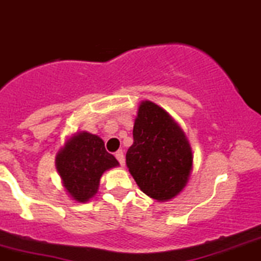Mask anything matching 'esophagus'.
Instances as JSON below:
<instances>
[{
	"label": "esophagus",
	"instance_id": "obj_1",
	"mask_svg": "<svg viewBox=\"0 0 261 261\" xmlns=\"http://www.w3.org/2000/svg\"><path fill=\"white\" fill-rule=\"evenodd\" d=\"M116 158L121 166H123V165H125V154H123L122 150H118V152H116Z\"/></svg>",
	"mask_w": 261,
	"mask_h": 261
}]
</instances>
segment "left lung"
<instances>
[{
	"label": "left lung",
	"mask_w": 261,
	"mask_h": 261,
	"mask_svg": "<svg viewBox=\"0 0 261 261\" xmlns=\"http://www.w3.org/2000/svg\"><path fill=\"white\" fill-rule=\"evenodd\" d=\"M133 136L126 164L139 188L158 201L174 198L186 187L193 162L182 130L161 107L143 101Z\"/></svg>",
	"instance_id": "8db88e82"
}]
</instances>
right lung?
I'll return each instance as SVG.
<instances>
[{"label": "right lung", "mask_w": 261, "mask_h": 261, "mask_svg": "<svg viewBox=\"0 0 261 261\" xmlns=\"http://www.w3.org/2000/svg\"><path fill=\"white\" fill-rule=\"evenodd\" d=\"M57 169L68 193L79 202H86L99 188L106 170L118 166L99 136L80 133L70 138L57 154Z\"/></svg>", "instance_id": "1"}]
</instances>
